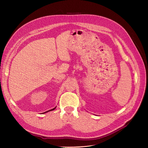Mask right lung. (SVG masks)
I'll use <instances>...</instances> for the list:
<instances>
[{"mask_svg":"<svg viewBox=\"0 0 148 148\" xmlns=\"http://www.w3.org/2000/svg\"><path fill=\"white\" fill-rule=\"evenodd\" d=\"M56 108V107H55V108H53V109H51V110H49V111H46V112H43V114H45V113H46V112H49V111H53V110H54Z\"/></svg>","mask_w":148,"mask_h":148,"instance_id":"obj_1","label":"right lung"}]
</instances>
